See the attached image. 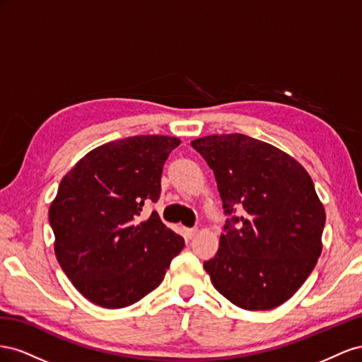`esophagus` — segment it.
I'll use <instances>...</instances> for the list:
<instances>
[{"label":"esophagus","mask_w":362,"mask_h":362,"mask_svg":"<svg viewBox=\"0 0 362 362\" xmlns=\"http://www.w3.org/2000/svg\"><path fill=\"white\" fill-rule=\"evenodd\" d=\"M197 229H195V227H191V229H185V236H187L188 240H191V238H194L195 235H197Z\"/></svg>","instance_id":"34e87169"}]
</instances>
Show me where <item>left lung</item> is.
I'll use <instances>...</instances> for the list:
<instances>
[{
	"mask_svg": "<svg viewBox=\"0 0 362 362\" xmlns=\"http://www.w3.org/2000/svg\"><path fill=\"white\" fill-rule=\"evenodd\" d=\"M214 171L229 216L203 264L216 291L249 311L285 303L313 273L326 214L313 179L270 144L233 133L191 142Z\"/></svg>",
	"mask_w": 362,
	"mask_h": 362,
	"instance_id": "obj_1",
	"label": "left lung"
}]
</instances>
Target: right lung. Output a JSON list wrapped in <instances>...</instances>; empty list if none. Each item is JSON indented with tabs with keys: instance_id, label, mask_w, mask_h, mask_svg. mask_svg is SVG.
I'll return each instance as SVG.
<instances>
[{
	"instance_id": "right-lung-1",
	"label": "right lung",
	"mask_w": 362,
	"mask_h": 362,
	"mask_svg": "<svg viewBox=\"0 0 362 362\" xmlns=\"http://www.w3.org/2000/svg\"><path fill=\"white\" fill-rule=\"evenodd\" d=\"M179 144L159 135L112 141L62 179L48 212L54 252L89 302L107 309L136 303L185 247L158 212L141 221L144 204L159 200L163 163Z\"/></svg>"
}]
</instances>
